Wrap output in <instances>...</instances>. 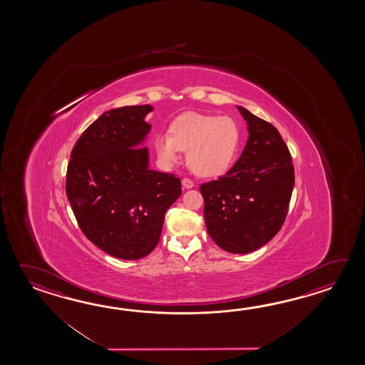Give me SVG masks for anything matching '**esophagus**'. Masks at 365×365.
I'll use <instances>...</instances> for the list:
<instances>
[{"instance_id": "obj_1", "label": "esophagus", "mask_w": 365, "mask_h": 365, "mask_svg": "<svg viewBox=\"0 0 365 365\" xmlns=\"http://www.w3.org/2000/svg\"><path fill=\"white\" fill-rule=\"evenodd\" d=\"M181 184H182V187H184V189H190V187H193L194 186V181L193 180L185 178V179H182Z\"/></svg>"}]
</instances>
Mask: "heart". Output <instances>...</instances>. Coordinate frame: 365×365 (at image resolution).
Wrapping results in <instances>:
<instances>
[{
    "mask_svg": "<svg viewBox=\"0 0 365 365\" xmlns=\"http://www.w3.org/2000/svg\"><path fill=\"white\" fill-rule=\"evenodd\" d=\"M240 140V128L232 117L193 112L175 120L170 135H158L155 148L167 163H176L179 151H184L190 171L201 178H215L232 165Z\"/></svg>",
    "mask_w": 365,
    "mask_h": 365,
    "instance_id": "heart-1",
    "label": "heart"
}]
</instances>
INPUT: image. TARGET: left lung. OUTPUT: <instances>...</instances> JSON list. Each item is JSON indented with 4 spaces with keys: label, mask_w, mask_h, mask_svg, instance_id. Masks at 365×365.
Instances as JSON below:
<instances>
[{
    "label": "left lung",
    "mask_w": 365,
    "mask_h": 365,
    "mask_svg": "<svg viewBox=\"0 0 365 365\" xmlns=\"http://www.w3.org/2000/svg\"><path fill=\"white\" fill-rule=\"evenodd\" d=\"M249 137L232 168L202 184L205 223L225 252L244 255L279 232L288 214L295 170L287 145L274 125L237 107Z\"/></svg>",
    "instance_id": "1"
}]
</instances>
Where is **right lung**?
Masks as SVG:
<instances>
[{
  "label": "right lung",
  "mask_w": 365,
  "mask_h": 365,
  "mask_svg": "<svg viewBox=\"0 0 365 365\" xmlns=\"http://www.w3.org/2000/svg\"><path fill=\"white\" fill-rule=\"evenodd\" d=\"M151 106L104 112L78 138L66 171V195L86 237L121 259L155 249L165 211L181 195L173 173L148 170Z\"/></svg>",
  "instance_id": "obj_1"
}]
</instances>
